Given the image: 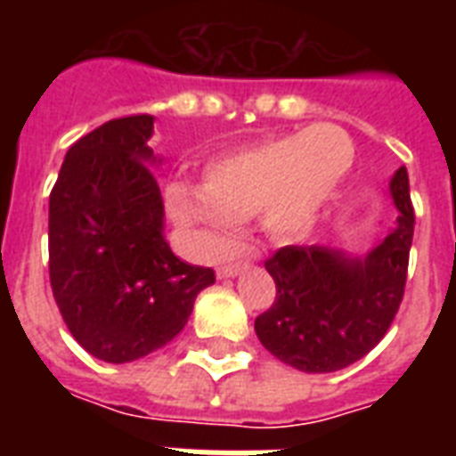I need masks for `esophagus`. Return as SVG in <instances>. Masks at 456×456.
Segmentation results:
<instances>
[{
  "label": "esophagus",
  "instance_id": "34e87169",
  "mask_svg": "<svg viewBox=\"0 0 456 456\" xmlns=\"http://www.w3.org/2000/svg\"><path fill=\"white\" fill-rule=\"evenodd\" d=\"M248 267V263H234V265H224V267H217V277L220 279H229L236 277V274H241L243 270Z\"/></svg>",
  "mask_w": 456,
  "mask_h": 456
}]
</instances>
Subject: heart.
Listing matches in <instances>:
<instances>
[{
    "label": "heart",
    "instance_id": "1",
    "mask_svg": "<svg viewBox=\"0 0 456 456\" xmlns=\"http://www.w3.org/2000/svg\"><path fill=\"white\" fill-rule=\"evenodd\" d=\"M353 163L354 144L346 130L312 125L208 160L203 184L172 182L165 189V206L191 234L193 253L213 260L232 243L236 222L250 215L274 239L305 234Z\"/></svg>",
    "mask_w": 456,
    "mask_h": 456
}]
</instances>
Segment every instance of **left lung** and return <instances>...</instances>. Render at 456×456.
Returning <instances> with one entry per match:
<instances>
[{"label":"left lung","instance_id":"left-lung-1","mask_svg":"<svg viewBox=\"0 0 456 456\" xmlns=\"http://www.w3.org/2000/svg\"><path fill=\"white\" fill-rule=\"evenodd\" d=\"M395 227L367 256L324 246H286L265 263L277 298L256 319L260 343L277 360L307 374H329L362 360L403 303L414 208L407 167L390 177Z\"/></svg>","mask_w":456,"mask_h":456}]
</instances>
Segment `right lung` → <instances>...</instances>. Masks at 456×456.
<instances>
[{
  "mask_svg": "<svg viewBox=\"0 0 456 456\" xmlns=\"http://www.w3.org/2000/svg\"><path fill=\"white\" fill-rule=\"evenodd\" d=\"M153 116L109 120L66 153L49 196V279L68 331L125 364L177 336L210 267L182 263L163 234Z\"/></svg>",
  "mask_w": 456,
  "mask_h": 456,
  "instance_id": "add662e5",
  "label": "right lung"
}]
</instances>
